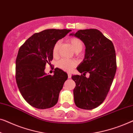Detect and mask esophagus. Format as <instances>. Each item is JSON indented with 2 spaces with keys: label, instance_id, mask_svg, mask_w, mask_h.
<instances>
[{
  "label": "esophagus",
  "instance_id": "esophagus-1",
  "mask_svg": "<svg viewBox=\"0 0 133 133\" xmlns=\"http://www.w3.org/2000/svg\"><path fill=\"white\" fill-rule=\"evenodd\" d=\"M68 77L69 78H71V74H70V72L68 73Z\"/></svg>",
  "mask_w": 133,
  "mask_h": 133
}]
</instances>
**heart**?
<instances>
[{"label": "heart", "instance_id": "1", "mask_svg": "<svg viewBox=\"0 0 133 133\" xmlns=\"http://www.w3.org/2000/svg\"><path fill=\"white\" fill-rule=\"evenodd\" d=\"M70 42L72 49L76 52H78L82 50L83 47V44L80 39L77 38L72 37L70 38ZM60 45V42L57 41L53 46L52 53L55 57L59 55V49ZM77 65V61L76 59H62L57 63V66L59 69L65 71H71Z\"/></svg>", "mask_w": 133, "mask_h": 133}]
</instances>
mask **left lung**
Masks as SVG:
<instances>
[{"mask_svg":"<svg viewBox=\"0 0 133 133\" xmlns=\"http://www.w3.org/2000/svg\"><path fill=\"white\" fill-rule=\"evenodd\" d=\"M70 35L79 38L86 46L85 57L77 68L83 74L71 77L76 83L74 103L78 108L94 109L105 100L116 74L114 45L95 29L80 30ZM86 73H90L88 78L85 76Z\"/></svg>","mask_w":133,"mask_h":133,"instance_id":"obj_1","label":"left lung"}]
</instances>
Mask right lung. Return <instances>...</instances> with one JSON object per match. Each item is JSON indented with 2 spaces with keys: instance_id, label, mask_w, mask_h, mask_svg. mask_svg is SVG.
Instances as JSON below:
<instances>
[{
  "instance_id": "right-lung-1",
  "label": "right lung",
  "mask_w": 133,
  "mask_h": 133,
  "mask_svg": "<svg viewBox=\"0 0 133 133\" xmlns=\"http://www.w3.org/2000/svg\"><path fill=\"white\" fill-rule=\"evenodd\" d=\"M71 31L68 29L44 30L34 34L19 49L16 59L15 79L21 94L30 105L39 109L56 104L59 92L68 75L55 68L54 75L44 72L53 60L55 43Z\"/></svg>"
}]
</instances>
